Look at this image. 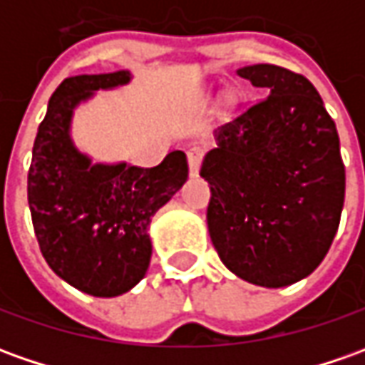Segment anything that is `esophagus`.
I'll use <instances>...</instances> for the list:
<instances>
[{
    "instance_id": "34e87169",
    "label": "esophagus",
    "mask_w": 365,
    "mask_h": 365,
    "mask_svg": "<svg viewBox=\"0 0 365 365\" xmlns=\"http://www.w3.org/2000/svg\"><path fill=\"white\" fill-rule=\"evenodd\" d=\"M202 160H203V148H202V145H192V148L187 150V162H190V172H192L193 175L200 172Z\"/></svg>"
}]
</instances>
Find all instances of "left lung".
I'll list each match as a JSON object with an SVG mask.
<instances>
[{"mask_svg": "<svg viewBox=\"0 0 365 365\" xmlns=\"http://www.w3.org/2000/svg\"><path fill=\"white\" fill-rule=\"evenodd\" d=\"M266 98L215 130L202 163L207 230L220 259L250 284L309 276L338 232L346 168L336 123L302 73L272 63L237 69Z\"/></svg>", "mask_w": 365, "mask_h": 365, "instance_id": "8db88e82", "label": "left lung"}]
</instances>
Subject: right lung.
<instances>
[{
    "mask_svg": "<svg viewBox=\"0 0 365 365\" xmlns=\"http://www.w3.org/2000/svg\"><path fill=\"white\" fill-rule=\"evenodd\" d=\"M130 81V71L63 79L39 123L27 173V202L37 244L69 286L96 297L130 292L151 257V215L187 180L183 151L155 168L91 163L69 138L78 103L98 89Z\"/></svg>",
    "mask_w": 365,
    "mask_h": 365,
    "instance_id": "add662e5",
    "label": "right lung"
}]
</instances>
